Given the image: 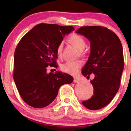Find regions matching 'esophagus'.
Returning a JSON list of instances; mask_svg holds the SVG:
<instances>
[{
    "mask_svg": "<svg viewBox=\"0 0 131 131\" xmlns=\"http://www.w3.org/2000/svg\"><path fill=\"white\" fill-rule=\"evenodd\" d=\"M80 82V80L76 78H74V80H73V82H74V83H79V82Z\"/></svg>",
    "mask_w": 131,
    "mask_h": 131,
    "instance_id": "34e87169",
    "label": "esophagus"
}]
</instances>
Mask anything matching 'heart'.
Instances as JSON below:
<instances>
[{"instance_id": "1", "label": "heart", "mask_w": 131, "mask_h": 131, "mask_svg": "<svg viewBox=\"0 0 131 131\" xmlns=\"http://www.w3.org/2000/svg\"><path fill=\"white\" fill-rule=\"evenodd\" d=\"M69 41L79 51H83L86 46L85 40L79 35H71L69 38ZM62 49H63V43L61 42L58 45L57 48V53L58 56L61 55ZM82 66V62L80 60L69 61L62 64L61 66V69L62 71L68 74L76 75L78 73Z\"/></svg>"}]
</instances>
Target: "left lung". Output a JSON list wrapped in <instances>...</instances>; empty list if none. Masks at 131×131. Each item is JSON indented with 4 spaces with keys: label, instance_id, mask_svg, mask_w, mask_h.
Returning a JSON list of instances; mask_svg holds the SVG:
<instances>
[{
    "label": "left lung",
    "instance_id": "left-lung-1",
    "mask_svg": "<svg viewBox=\"0 0 131 131\" xmlns=\"http://www.w3.org/2000/svg\"><path fill=\"white\" fill-rule=\"evenodd\" d=\"M76 33L90 42V55L82 74H95L90 82L94 95L82 104L89 110H99L108 105L119 90L124 67L122 45L114 32L103 27H82Z\"/></svg>",
    "mask_w": 131,
    "mask_h": 131
}]
</instances>
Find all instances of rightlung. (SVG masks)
I'll use <instances>...</instances> for the list:
<instances>
[{"label": "right lung", "mask_w": 131, "mask_h": 131, "mask_svg": "<svg viewBox=\"0 0 131 131\" xmlns=\"http://www.w3.org/2000/svg\"><path fill=\"white\" fill-rule=\"evenodd\" d=\"M73 26L40 24L22 37L14 54V80L26 103L40 108L57 97L60 88L73 81L60 71L47 73L48 66L56 67L57 48L64 37L74 31Z\"/></svg>", "instance_id": "1"}]
</instances>
